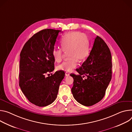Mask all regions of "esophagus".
<instances>
[{"instance_id": "obj_1", "label": "esophagus", "mask_w": 132, "mask_h": 132, "mask_svg": "<svg viewBox=\"0 0 132 132\" xmlns=\"http://www.w3.org/2000/svg\"><path fill=\"white\" fill-rule=\"evenodd\" d=\"M65 76L68 77V76H70V73H68V72H65Z\"/></svg>"}]
</instances>
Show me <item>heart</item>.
<instances>
[{
    "label": "heart",
    "mask_w": 132,
    "mask_h": 132,
    "mask_svg": "<svg viewBox=\"0 0 132 132\" xmlns=\"http://www.w3.org/2000/svg\"><path fill=\"white\" fill-rule=\"evenodd\" d=\"M61 49H55L52 51L54 60L57 62L61 61L63 51L68 52L70 57L57 67L59 70L70 71L78 64V60L83 61L89 53V41L86 35L79 31H73L64 35L60 41Z\"/></svg>",
    "instance_id": "heart-1"
}]
</instances>
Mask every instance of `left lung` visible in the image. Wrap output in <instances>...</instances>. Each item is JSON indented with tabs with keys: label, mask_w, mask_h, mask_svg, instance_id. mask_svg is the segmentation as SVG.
Returning <instances> with one entry per match:
<instances>
[{
	"label": "left lung",
	"mask_w": 132,
	"mask_h": 132,
	"mask_svg": "<svg viewBox=\"0 0 132 132\" xmlns=\"http://www.w3.org/2000/svg\"><path fill=\"white\" fill-rule=\"evenodd\" d=\"M112 68L110 49L104 41L97 36L89 56L76 69L79 75L70 74L74 80L71 91L76 101L90 106L103 98L112 79Z\"/></svg>",
	"instance_id": "1"
}]
</instances>
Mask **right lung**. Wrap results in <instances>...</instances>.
I'll use <instances>...</instances> for the list:
<instances>
[{
	"label": "right lung",
	"instance_id": "add662e5",
	"mask_svg": "<svg viewBox=\"0 0 132 132\" xmlns=\"http://www.w3.org/2000/svg\"><path fill=\"white\" fill-rule=\"evenodd\" d=\"M61 31L51 29L40 31L28 40L20 52L19 86L29 101L38 106L53 103L65 76L62 70L45 76L54 69L52 51Z\"/></svg>",
	"mask_w": 132,
	"mask_h": 132
}]
</instances>
